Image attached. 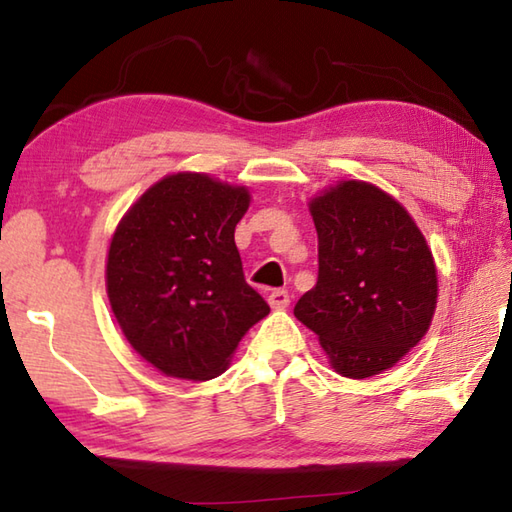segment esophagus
<instances>
[{"label":"esophagus","mask_w":512,"mask_h":512,"mask_svg":"<svg viewBox=\"0 0 512 512\" xmlns=\"http://www.w3.org/2000/svg\"><path fill=\"white\" fill-rule=\"evenodd\" d=\"M268 304H270V308H275V310H282V308H286V306L290 304V295H288V290H284V288H277V290H273V293L268 295Z\"/></svg>","instance_id":"obj_1"}]
</instances>
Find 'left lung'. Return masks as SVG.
I'll use <instances>...</instances> for the list:
<instances>
[{"mask_svg":"<svg viewBox=\"0 0 512 512\" xmlns=\"http://www.w3.org/2000/svg\"><path fill=\"white\" fill-rule=\"evenodd\" d=\"M310 215L319 273L295 317L319 337L339 375H379L433 322V253L406 208L373 184L339 182L310 202Z\"/></svg>","mask_w":512,"mask_h":512,"instance_id":"left-lung-1","label":"left lung"}]
</instances>
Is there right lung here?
<instances>
[{"label": "right lung", "mask_w": 512, "mask_h": 512, "mask_svg": "<svg viewBox=\"0 0 512 512\" xmlns=\"http://www.w3.org/2000/svg\"><path fill=\"white\" fill-rule=\"evenodd\" d=\"M250 195L202 173L168 175L119 222L106 290L128 344L168 377L222 375L270 308L244 279L235 226Z\"/></svg>", "instance_id": "obj_1"}]
</instances>
